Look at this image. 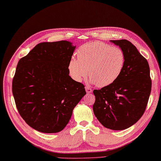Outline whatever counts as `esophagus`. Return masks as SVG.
I'll use <instances>...</instances> for the list:
<instances>
[{
    "label": "esophagus",
    "instance_id": "1",
    "mask_svg": "<svg viewBox=\"0 0 161 161\" xmlns=\"http://www.w3.org/2000/svg\"><path fill=\"white\" fill-rule=\"evenodd\" d=\"M85 90H86V92H87V94L92 92V90L91 88L88 87H85Z\"/></svg>",
    "mask_w": 161,
    "mask_h": 161
}]
</instances>
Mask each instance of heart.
Returning <instances> with one entry per match:
<instances>
[{
    "label": "heart",
    "instance_id": "1",
    "mask_svg": "<svg viewBox=\"0 0 161 161\" xmlns=\"http://www.w3.org/2000/svg\"><path fill=\"white\" fill-rule=\"evenodd\" d=\"M77 55L78 60L73 58L69 62L71 76L80 82L89 71L90 82L99 87L115 82L125 64V55L122 49L99 41L83 45L78 50Z\"/></svg>",
    "mask_w": 161,
    "mask_h": 161
}]
</instances>
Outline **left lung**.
<instances>
[{
	"instance_id": "8db88e82",
	"label": "left lung",
	"mask_w": 161,
	"mask_h": 161,
	"mask_svg": "<svg viewBox=\"0 0 161 161\" xmlns=\"http://www.w3.org/2000/svg\"><path fill=\"white\" fill-rule=\"evenodd\" d=\"M124 51L125 64L113 84L94 90L93 111L102 125L114 130L135 124L146 109L152 90L148 62L126 39L111 40Z\"/></svg>"
}]
</instances>
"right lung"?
<instances>
[{
  "label": "right lung",
  "instance_id": "add662e5",
  "mask_svg": "<svg viewBox=\"0 0 161 161\" xmlns=\"http://www.w3.org/2000/svg\"><path fill=\"white\" fill-rule=\"evenodd\" d=\"M75 48L68 41L42 42L18 62L12 81L16 106L25 122L39 132L63 130L86 94L83 84L69 75Z\"/></svg>",
  "mask_w": 161,
  "mask_h": 161
}]
</instances>
